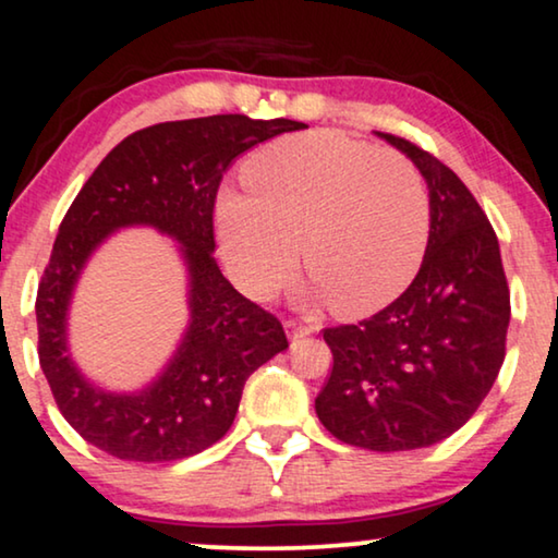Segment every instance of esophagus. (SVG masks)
Here are the masks:
<instances>
[{
	"instance_id": "1",
	"label": "esophagus",
	"mask_w": 558,
	"mask_h": 558,
	"mask_svg": "<svg viewBox=\"0 0 558 558\" xmlns=\"http://www.w3.org/2000/svg\"><path fill=\"white\" fill-rule=\"evenodd\" d=\"M289 335H292V340H300V338H307V335H312L317 330L315 325H296V323H289Z\"/></svg>"
}]
</instances>
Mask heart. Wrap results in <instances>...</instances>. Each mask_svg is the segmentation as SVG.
I'll use <instances>...</instances> for the list:
<instances>
[{
    "mask_svg": "<svg viewBox=\"0 0 558 558\" xmlns=\"http://www.w3.org/2000/svg\"><path fill=\"white\" fill-rule=\"evenodd\" d=\"M248 193L216 201L220 254L243 292L266 300L302 258L315 294L361 317L393 302L422 266L429 190L393 149L342 132L281 136L243 165Z\"/></svg>",
    "mask_w": 558,
    "mask_h": 558,
    "instance_id": "heart-1",
    "label": "heart"
}]
</instances>
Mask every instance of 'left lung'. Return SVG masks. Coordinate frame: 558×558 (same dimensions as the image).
Here are the masks:
<instances>
[{
	"mask_svg": "<svg viewBox=\"0 0 558 558\" xmlns=\"http://www.w3.org/2000/svg\"><path fill=\"white\" fill-rule=\"evenodd\" d=\"M376 134L422 172L429 241L399 300L327 327L332 373L315 411L345 445L407 452L447 439L483 403L506 357L510 294L498 235L464 182L416 144Z\"/></svg>",
	"mask_w": 558,
	"mask_h": 558,
	"instance_id": "obj_1",
	"label": "left lung"
}]
</instances>
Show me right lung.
I'll list each match as a JSON object with an SVG mask.
<instances>
[{"mask_svg":"<svg viewBox=\"0 0 558 558\" xmlns=\"http://www.w3.org/2000/svg\"><path fill=\"white\" fill-rule=\"evenodd\" d=\"M302 126L241 113L165 121L117 144L75 195L37 289V338L60 414L106 454L172 462L216 445L231 429L246 378L289 348L279 319L220 274L213 205L235 157ZM136 225L179 243L191 315L171 361L147 387L109 392L74 365L66 317L89 256L121 227Z\"/></svg>","mask_w":558,"mask_h":558,"instance_id":"1","label":"right lung"}]
</instances>
